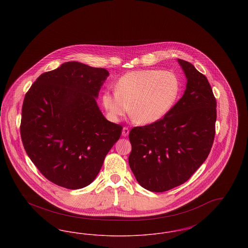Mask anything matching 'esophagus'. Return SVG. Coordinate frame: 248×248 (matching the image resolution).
I'll return each mask as SVG.
<instances>
[{
  "instance_id": "obj_1",
  "label": "esophagus",
  "mask_w": 248,
  "mask_h": 248,
  "mask_svg": "<svg viewBox=\"0 0 248 248\" xmlns=\"http://www.w3.org/2000/svg\"><path fill=\"white\" fill-rule=\"evenodd\" d=\"M128 134H129V129H128L127 127H124V128H123V132H122L123 137H127Z\"/></svg>"
}]
</instances>
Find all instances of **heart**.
Segmentation results:
<instances>
[{
    "instance_id": "1",
    "label": "heart",
    "mask_w": 248,
    "mask_h": 248,
    "mask_svg": "<svg viewBox=\"0 0 248 248\" xmlns=\"http://www.w3.org/2000/svg\"><path fill=\"white\" fill-rule=\"evenodd\" d=\"M114 87L115 92L105 90L101 95L108 116L119 121L131 110L132 116L142 124L164 118L180 91L177 76L159 70L130 71L119 79Z\"/></svg>"
}]
</instances>
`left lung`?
<instances>
[{"mask_svg": "<svg viewBox=\"0 0 248 248\" xmlns=\"http://www.w3.org/2000/svg\"><path fill=\"white\" fill-rule=\"evenodd\" d=\"M182 97L160 121L132 128L130 168L144 189L163 192L186 182L205 161L215 138L217 102L207 78L182 59Z\"/></svg>", "mask_w": 248, "mask_h": 248, "instance_id": "1", "label": "left lung"}]
</instances>
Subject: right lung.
Listing matches in <instances>:
<instances>
[{"label": "right lung", "mask_w": 248, "mask_h": 248, "mask_svg": "<svg viewBox=\"0 0 248 248\" xmlns=\"http://www.w3.org/2000/svg\"><path fill=\"white\" fill-rule=\"evenodd\" d=\"M109 75L77 61L40 75L24 98L20 134L38 170L66 189L93 182L123 127L108 121L96 98Z\"/></svg>", "instance_id": "right-lung-1"}]
</instances>
